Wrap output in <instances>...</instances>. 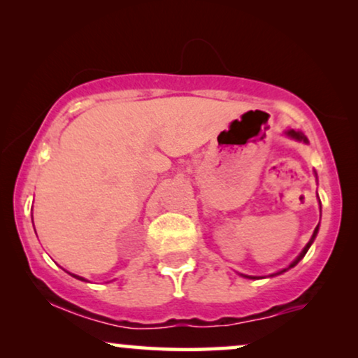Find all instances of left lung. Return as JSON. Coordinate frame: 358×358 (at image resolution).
Wrapping results in <instances>:
<instances>
[{"instance_id":"1","label":"left lung","mask_w":358,"mask_h":358,"mask_svg":"<svg viewBox=\"0 0 358 358\" xmlns=\"http://www.w3.org/2000/svg\"><path fill=\"white\" fill-rule=\"evenodd\" d=\"M287 135H288V136H292V138H295V140H301V141H305V143H306V141H308V140H306V136H305V135H303V134H301V131H295V130H288V131H287ZM316 234H317V227H316V229H315V233H313V236H311V239H310V243H308V244H306V246H305V249H303V251H301V254H300V256H298V257L295 259V261H293V262L290 264V267H288V268H292L293 266H296V264H298V262H300L303 257H305V254L308 252V249H310V246H311V243H313V241H315ZM288 268H283V271H280V272H277V273H273V275H278V273H283V272H285V271H288ZM246 277H248V275H246ZM249 278H256V277H249Z\"/></svg>"}]
</instances>
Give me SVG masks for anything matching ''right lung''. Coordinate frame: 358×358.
<instances>
[{"label":"right lung","mask_w":358,"mask_h":358,"mask_svg":"<svg viewBox=\"0 0 358 358\" xmlns=\"http://www.w3.org/2000/svg\"><path fill=\"white\" fill-rule=\"evenodd\" d=\"M71 275H73V273H71ZM73 277H76V278H80V280H85V278H83V277H78V275H73Z\"/></svg>","instance_id":"right-lung-1"}]
</instances>
